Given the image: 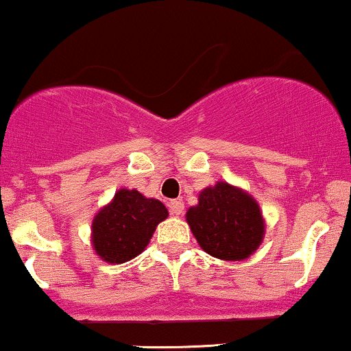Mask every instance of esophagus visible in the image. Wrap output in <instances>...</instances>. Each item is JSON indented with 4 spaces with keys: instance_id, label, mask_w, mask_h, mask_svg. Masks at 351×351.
Returning <instances> with one entry per match:
<instances>
[{
    "instance_id": "obj_1",
    "label": "esophagus",
    "mask_w": 351,
    "mask_h": 351,
    "mask_svg": "<svg viewBox=\"0 0 351 351\" xmlns=\"http://www.w3.org/2000/svg\"><path fill=\"white\" fill-rule=\"evenodd\" d=\"M169 211H171L173 215H183V211H184V203L182 202V199H171V202H169Z\"/></svg>"
}]
</instances>
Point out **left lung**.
Returning a JSON list of instances; mask_svg holds the SVG:
<instances>
[{"label":"left lung","mask_w":351,"mask_h":351,"mask_svg":"<svg viewBox=\"0 0 351 351\" xmlns=\"http://www.w3.org/2000/svg\"><path fill=\"white\" fill-rule=\"evenodd\" d=\"M186 221L198 245L219 260H246L263 241L265 219L256 199L225 182L199 191Z\"/></svg>","instance_id":"obj_1"}]
</instances>
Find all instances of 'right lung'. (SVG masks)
<instances>
[{
  "instance_id": "1",
  "label": "right lung",
  "mask_w": 351,
  "mask_h": 351,
  "mask_svg": "<svg viewBox=\"0 0 351 351\" xmlns=\"http://www.w3.org/2000/svg\"><path fill=\"white\" fill-rule=\"evenodd\" d=\"M165 218L168 210L160 199L121 188L93 218L91 243L96 255L108 263L130 261L148 246L158 223Z\"/></svg>"
}]
</instances>
